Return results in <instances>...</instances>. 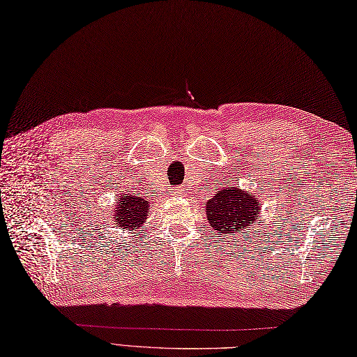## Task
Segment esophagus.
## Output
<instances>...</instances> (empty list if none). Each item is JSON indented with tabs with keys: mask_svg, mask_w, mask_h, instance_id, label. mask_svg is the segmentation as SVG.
I'll use <instances>...</instances> for the list:
<instances>
[{
	"mask_svg": "<svg viewBox=\"0 0 357 357\" xmlns=\"http://www.w3.org/2000/svg\"><path fill=\"white\" fill-rule=\"evenodd\" d=\"M172 192H174V194H178V192H181V190H180V189H174Z\"/></svg>",
	"mask_w": 357,
	"mask_h": 357,
	"instance_id": "1",
	"label": "esophagus"
}]
</instances>
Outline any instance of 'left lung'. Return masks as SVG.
<instances>
[{"label": "left lung", "instance_id": "8db88e82", "mask_svg": "<svg viewBox=\"0 0 357 357\" xmlns=\"http://www.w3.org/2000/svg\"><path fill=\"white\" fill-rule=\"evenodd\" d=\"M257 198L239 188L221 189L207 202L206 212L212 227L227 236L247 229L257 220ZM245 233V231H242Z\"/></svg>", "mask_w": 357, "mask_h": 357}]
</instances>
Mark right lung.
<instances>
[{
    "label": "right lung",
    "mask_w": 357,
    "mask_h": 357,
    "mask_svg": "<svg viewBox=\"0 0 357 357\" xmlns=\"http://www.w3.org/2000/svg\"><path fill=\"white\" fill-rule=\"evenodd\" d=\"M118 199V211L113 215L115 227L123 229H135L145 221L146 212H149L150 204L146 203L145 198L133 197V195H121Z\"/></svg>",
    "instance_id": "add662e5"
}]
</instances>
